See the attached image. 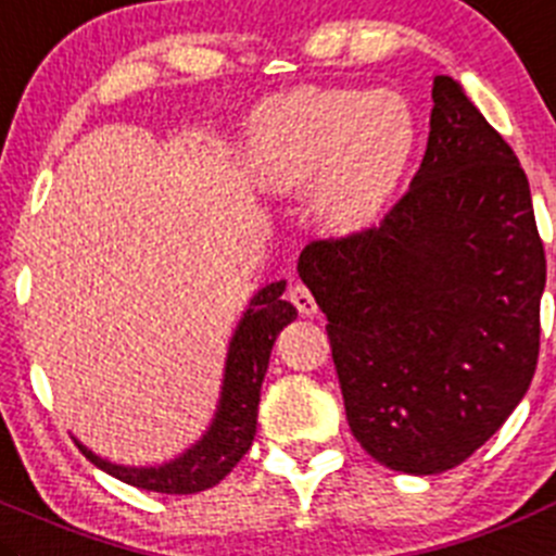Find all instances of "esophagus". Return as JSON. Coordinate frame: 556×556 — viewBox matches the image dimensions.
Masks as SVG:
<instances>
[{"label": "esophagus", "instance_id": "obj_1", "mask_svg": "<svg viewBox=\"0 0 556 556\" xmlns=\"http://www.w3.org/2000/svg\"><path fill=\"white\" fill-rule=\"evenodd\" d=\"M289 300H292V303L298 305V311L303 316H314L316 314L314 294H311L308 287H303V283H294V287L289 289Z\"/></svg>", "mask_w": 556, "mask_h": 556}]
</instances>
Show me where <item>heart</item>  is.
Segmentation results:
<instances>
[{
    "instance_id": "obj_1",
    "label": "heart",
    "mask_w": 556,
    "mask_h": 556,
    "mask_svg": "<svg viewBox=\"0 0 556 556\" xmlns=\"http://www.w3.org/2000/svg\"><path fill=\"white\" fill-rule=\"evenodd\" d=\"M415 147V111L393 89L294 87L262 100L248 116L242 168L269 195L308 185L316 224L354 235L388 207Z\"/></svg>"
}]
</instances>
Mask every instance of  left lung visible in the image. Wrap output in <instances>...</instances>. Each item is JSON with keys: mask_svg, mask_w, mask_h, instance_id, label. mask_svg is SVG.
Masks as SVG:
<instances>
[{"mask_svg": "<svg viewBox=\"0 0 556 556\" xmlns=\"http://www.w3.org/2000/svg\"><path fill=\"white\" fill-rule=\"evenodd\" d=\"M431 98L426 155L401 202L298 262L327 316L354 440L406 475L458 467L519 406L546 287L519 157L451 76L433 78Z\"/></svg>", "mask_w": 556, "mask_h": 556, "instance_id": "left-lung-1", "label": "left lung"}]
</instances>
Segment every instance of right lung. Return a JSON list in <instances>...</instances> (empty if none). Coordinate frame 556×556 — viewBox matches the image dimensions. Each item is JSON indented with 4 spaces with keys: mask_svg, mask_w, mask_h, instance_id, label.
<instances>
[{
    "mask_svg": "<svg viewBox=\"0 0 556 556\" xmlns=\"http://www.w3.org/2000/svg\"><path fill=\"white\" fill-rule=\"evenodd\" d=\"M283 292H287V281H275L251 298V305L242 314L229 341V352H226L218 409L195 445L161 467L114 464L109 458H100L81 442H76L78 451L111 478L136 485V489L157 491V494H195V491L220 483L245 456L256 437L258 395H262L275 338L289 321L298 319V308L281 298Z\"/></svg>",
    "mask_w": 556,
    "mask_h": 556,
    "instance_id": "add662e5",
    "label": "right lung"
}]
</instances>
